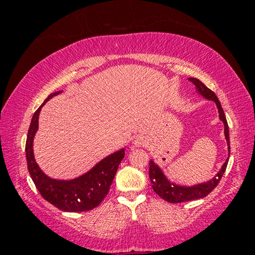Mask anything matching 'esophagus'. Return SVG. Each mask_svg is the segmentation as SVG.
<instances>
[{"mask_svg":"<svg viewBox=\"0 0 255 255\" xmlns=\"http://www.w3.org/2000/svg\"><path fill=\"white\" fill-rule=\"evenodd\" d=\"M145 143H146V139L143 136H136L133 138V141H132V144L137 146V147H139V146H144Z\"/></svg>","mask_w":255,"mask_h":255,"instance_id":"1","label":"esophagus"}]
</instances>
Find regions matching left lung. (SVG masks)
Segmentation results:
<instances>
[{"instance_id": "obj_1", "label": "left lung", "mask_w": 255, "mask_h": 255, "mask_svg": "<svg viewBox=\"0 0 255 255\" xmlns=\"http://www.w3.org/2000/svg\"><path fill=\"white\" fill-rule=\"evenodd\" d=\"M189 81H191L192 83L196 85L197 91L199 92L202 97L208 99V100L215 101L216 106L218 108L219 118H221V120L224 123V126H225V137L228 145V152H231L228 124L218 98L216 97V94L211 91L210 89L207 88L201 81L195 79V77H189ZM227 163H228V159H226V162L224 163L222 170L218 172L217 175H216L214 179H211L209 182L197 184V185H193V187H180V185L171 183L170 181L165 178V175L163 174L162 170L159 169V167L153 161H150L149 162V179H150V182H152V187L154 191L165 201L171 202V204H179V202L191 201V200L200 199V198H205L206 196H208L216 187H217L219 181H221L222 176L224 174V172L226 170Z\"/></svg>"}]
</instances>
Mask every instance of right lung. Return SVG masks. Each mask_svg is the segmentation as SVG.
I'll use <instances>...</instances> for the list:
<instances>
[{
	"mask_svg": "<svg viewBox=\"0 0 255 255\" xmlns=\"http://www.w3.org/2000/svg\"><path fill=\"white\" fill-rule=\"evenodd\" d=\"M58 93H60V91L48 96L32 116L27 141H25V157H27L28 170L41 197L56 208L68 211V213L88 211L100 205L109 192L119 164L125 157V149H120L103 158L91 171L80 178L70 181H59L48 178L34 161L32 143L34 133L38 129V118H39L41 107L50 98Z\"/></svg>",
	"mask_w": 255,
	"mask_h": 255,
	"instance_id": "obj_1",
	"label": "right lung"
}]
</instances>
